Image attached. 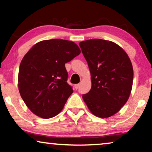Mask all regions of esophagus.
<instances>
[{"label":"esophagus","instance_id":"esophagus-1","mask_svg":"<svg viewBox=\"0 0 152 152\" xmlns=\"http://www.w3.org/2000/svg\"><path fill=\"white\" fill-rule=\"evenodd\" d=\"M75 88L76 90H77V89L80 88V84H77L75 85Z\"/></svg>","mask_w":152,"mask_h":152}]
</instances>
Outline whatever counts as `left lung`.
<instances>
[{
  "label": "left lung",
  "instance_id": "obj_1",
  "mask_svg": "<svg viewBox=\"0 0 152 152\" xmlns=\"http://www.w3.org/2000/svg\"><path fill=\"white\" fill-rule=\"evenodd\" d=\"M88 63L92 86L82 97L93 115L106 118L125 104L133 85L134 70L129 57L116 43L103 39L80 43Z\"/></svg>",
  "mask_w": 152,
  "mask_h": 152
}]
</instances>
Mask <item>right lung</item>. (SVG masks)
Listing matches in <instances>:
<instances>
[{"mask_svg": "<svg viewBox=\"0 0 152 152\" xmlns=\"http://www.w3.org/2000/svg\"><path fill=\"white\" fill-rule=\"evenodd\" d=\"M80 53L72 41L54 39L36 43L24 56L18 71V90L33 113L48 119L61 111L73 92L67 83L65 64Z\"/></svg>", "mask_w": 152, "mask_h": 152, "instance_id": "right-lung-1", "label": "right lung"}]
</instances>
